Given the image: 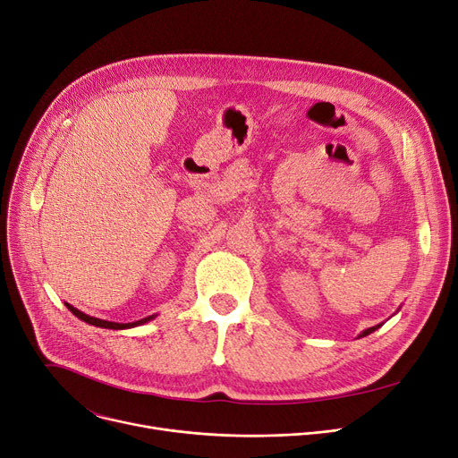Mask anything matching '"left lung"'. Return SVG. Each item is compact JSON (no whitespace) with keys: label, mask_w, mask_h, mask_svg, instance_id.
<instances>
[{"label":"left lung","mask_w":458,"mask_h":458,"mask_svg":"<svg viewBox=\"0 0 458 458\" xmlns=\"http://www.w3.org/2000/svg\"><path fill=\"white\" fill-rule=\"evenodd\" d=\"M378 327H380V325H377V327H371V328H368V330H364V332H362V334H360V335H358V338H362V335H368V334H371V332H375V330H377V328H378Z\"/></svg>","instance_id":"1"}]
</instances>
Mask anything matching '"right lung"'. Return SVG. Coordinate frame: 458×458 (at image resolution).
Instances as JSON below:
<instances>
[{"instance_id":"1","label":"right lung","mask_w":458,"mask_h":458,"mask_svg":"<svg viewBox=\"0 0 458 458\" xmlns=\"http://www.w3.org/2000/svg\"><path fill=\"white\" fill-rule=\"evenodd\" d=\"M66 304V308L72 311V314H74L76 318H80L81 321H85V323H89V325H94V327H100V328H113V330H124V328H133V327H139V325H144V323H148L150 319H154L156 316H148V318H144V319H139V321H135V323H113V321H104V319H98V318H90V316H87V314H83V311H80L78 308H74L72 304H68V302H64Z\"/></svg>"}]
</instances>
